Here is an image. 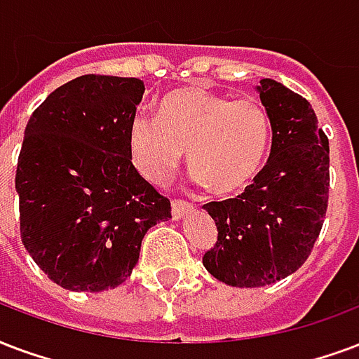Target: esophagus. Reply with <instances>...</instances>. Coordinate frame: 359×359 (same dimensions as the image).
<instances>
[{"label": "esophagus", "instance_id": "1", "mask_svg": "<svg viewBox=\"0 0 359 359\" xmlns=\"http://www.w3.org/2000/svg\"><path fill=\"white\" fill-rule=\"evenodd\" d=\"M191 208H193V204H191V202L182 201V198L172 201V217H174V219H182L183 215L187 214Z\"/></svg>", "mask_w": 359, "mask_h": 359}]
</instances>
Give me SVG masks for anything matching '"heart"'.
<instances>
[{"label": "heart", "mask_w": 359, "mask_h": 359, "mask_svg": "<svg viewBox=\"0 0 359 359\" xmlns=\"http://www.w3.org/2000/svg\"><path fill=\"white\" fill-rule=\"evenodd\" d=\"M128 158L140 176L163 185L183 158L215 193L244 189L259 174L271 145V118L253 98L204 88L166 94L157 117L138 111L126 130Z\"/></svg>", "instance_id": "obj_1"}]
</instances>
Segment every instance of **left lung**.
<instances>
[{"label": "left lung", "mask_w": 359, "mask_h": 359, "mask_svg": "<svg viewBox=\"0 0 359 359\" xmlns=\"http://www.w3.org/2000/svg\"><path fill=\"white\" fill-rule=\"evenodd\" d=\"M257 93L271 118V157L242 195L202 206L217 227L202 263L234 287L274 284L297 271L330 198V140L309 100L272 79H261Z\"/></svg>", "instance_id": "left-lung-1"}]
</instances>
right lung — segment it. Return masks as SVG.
<instances>
[{"instance_id": "add662e5", "label": "right lung", "mask_w": 359, "mask_h": 359, "mask_svg": "<svg viewBox=\"0 0 359 359\" xmlns=\"http://www.w3.org/2000/svg\"><path fill=\"white\" fill-rule=\"evenodd\" d=\"M144 81L81 75L32 113L15 187L24 248L72 292L113 290L130 276L145 233L170 201L132 166L126 130Z\"/></svg>"}]
</instances>
